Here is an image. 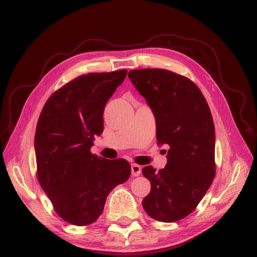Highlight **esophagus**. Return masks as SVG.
I'll return each mask as SVG.
<instances>
[{"label":"esophagus","instance_id":"obj_1","mask_svg":"<svg viewBox=\"0 0 257 257\" xmlns=\"http://www.w3.org/2000/svg\"><path fill=\"white\" fill-rule=\"evenodd\" d=\"M141 173H142V167L141 166L136 165V164L131 165V174H132V176H134V177L140 176Z\"/></svg>","mask_w":257,"mask_h":257}]
</instances>
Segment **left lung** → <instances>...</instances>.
<instances>
[{
  "mask_svg": "<svg viewBox=\"0 0 257 257\" xmlns=\"http://www.w3.org/2000/svg\"><path fill=\"white\" fill-rule=\"evenodd\" d=\"M128 77L155 116L157 143L170 146L165 169H143L151 182L143 207L154 220L176 222L197 207L214 178L215 133L209 106L195 83L173 72L133 70Z\"/></svg>",
  "mask_w": 257,
  "mask_h": 257,
  "instance_id": "left-lung-1",
  "label": "left lung"
}]
</instances>
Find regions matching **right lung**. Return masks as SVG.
Here are the masks:
<instances>
[{
	"instance_id": "1",
	"label": "right lung",
	"mask_w": 257,
	"mask_h": 257,
	"mask_svg": "<svg viewBox=\"0 0 257 257\" xmlns=\"http://www.w3.org/2000/svg\"><path fill=\"white\" fill-rule=\"evenodd\" d=\"M126 76V70L80 76L53 93L40 113L34 139L37 178L67 223L96 222L112 188L130 177L127 160L90 153L103 132L104 107Z\"/></svg>"
}]
</instances>
